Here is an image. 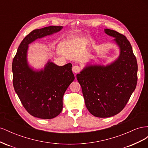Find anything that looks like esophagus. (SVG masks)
Returning <instances> with one entry per match:
<instances>
[{"mask_svg":"<svg viewBox=\"0 0 148 148\" xmlns=\"http://www.w3.org/2000/svg\"><path fill=\"white\" fill-rule=\"evenodd\" d=\"M72 71L75 74H77L80 71V67L78 65H75L72 67Z\"/></svg>","mask_w":148,"mask_h":148,"instance_id":"1","label":"esophagus"}]
</instances>
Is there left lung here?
Here are the masks:
<instances>
[{"mask_svg":"<svg viewBox=\"0 0 148 148\" xmlns=\"http://www.w3.org/2000/svg\"><path fill=\"white\" fill-rule=\"evenodd\" d=\"M114 38L119 57L106 65L88 64L77 78L81 85L86 108L97 117H112L122 111L136 86L138 64L127 38L114 30L104 29Z\"/></svg>","mask_w":148,"mask_h":148,"instance_id":"obj_1","label":"left lung"}]
</instances>
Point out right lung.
Here are the masks:
<instances>
[{
  "mask_svg": "<svg viewBox=\"0 0 148 148\" xmlns=\"http://www.w3.org/2000/svg\"><path fill=\"white\" fill-rule=\"evenodd\" d=\"M62 28V26H50L31 31L21 41L13 58V87L25 109L35 117L51 119L60 114L64 95L75 76L71 63L58 66L49 60L44 68L34 69L28 60L29 44Z\"/></svg>",
  "mask_w": 148,
  "mask_h": 148,
  "instance_id": "right-lung-1",
  "label": "right lung"
}]
</instances>
